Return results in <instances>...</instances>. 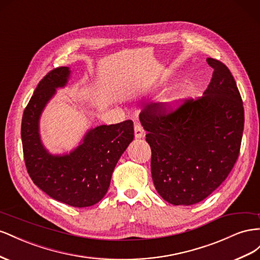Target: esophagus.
I'll list each match as a JSON object with an SVG mask.
<instances>
[{"label": "esophagus", "mask_w": 260, "mask_h": 260, "mask_svg": "<svg viewBox=\"0 0 260 260\" xmlns=\"http://www.w3.org/2000/svg\"><path fill=\"white\" fill-rule=\"evenodd\" d=\"M134 129H135V137L136 138H142L145 135V129L143 128V126L140 125L139 123H136L134 126Z\"/></svg>", "instance_id": "esophagus-1"}]
</instances>
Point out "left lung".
I'll use <instances>...</instances> for the list:
<instances>
[{
    "label": "left lung",
    "instance_id": "left-lung-1",
    "mask_svg": "<svg viewBox=\"0 0 260 260\" xmlns=\"http://www.w3.org/2000/svg\"><path fill=\"white\" fill-rule=\"evenodd\" d=\"M204 95L176 109L151 103L139 120L151 148L154 187L166 202L194 205L216 190L239 158L244 129V108L234 77L214 58Z\"/></svg>",
    "mask_w": 260,
    "mask_h": 260
}]
</instances>
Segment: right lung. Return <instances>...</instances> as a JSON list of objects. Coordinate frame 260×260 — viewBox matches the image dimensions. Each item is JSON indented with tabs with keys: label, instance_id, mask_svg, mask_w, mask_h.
<instances>
[{
	"label": "right lung",
	"instance_id": "right-lung-1",
	"mask_svg": "<svg viewBox=\"0 0 260 260\" xmlns=\"http://www.w3.org/2000/svg\"><path fill=\"white\" fill-rule=\"evenodd\" d=\"M70 74L63 66L40 80L24 111L21 142L28 174L37 186L57 202L83 208L99 203L107 194L116 163L134 139V125L127 120L97 126L70 153L51 154L40 139V115L56 88L68 83Z\"/></svg>",
	"mask_w": 260,
	"mask_h": 260
}]
</instances>
